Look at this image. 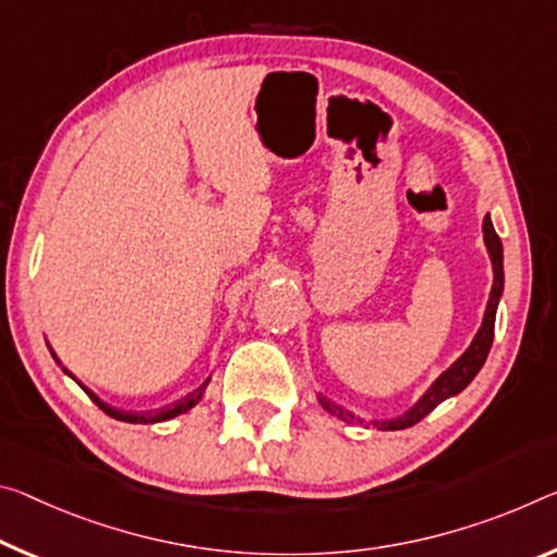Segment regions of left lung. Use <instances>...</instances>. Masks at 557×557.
Returning a JSON list of instances; mask_svg holds the SVG:
<instances>
[{"mask_svg": "<svg viewBox=\"0 0 557 557\" xmlns=\"http://www.w3.org/2000/svg\"><path fill=\"white\" fill-rule=\"evenodd\" d=\"M483 240H485V247H488L491 264H493V287H491L488 305H485L481 330L475 332L471 347L466 349L463 355L458 357L454 364L448 367L446 372L429 386V392L423 394L409 411L401 413V417H396V419L372 421L376 429L399 431V429L413 426V423H419L423 417H426V413L434 411L441 401H446L448 396H456L458 392H463L466 386L473 382V376L481 372L483 361H485V357H488L491 344H493V326H496V310H498V302H500V295H503V245H500V237L496 235V231H493V223H491L488 215L483 218ZM320 404L332 413V417H337L342 421L361 423V419H357L355 413L344 411L342 406L332 404L330 399H324V396H320Z\"/></svg>", "mask_w": 557, "mask_h": 557, "instance_id": "8db88e82", "label": "left lung"}]
</instances>
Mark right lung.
<instances>
[{"instance_id":"right-lung-1","label":"right lung","mask_w":557,"mask_h":557,"mask_svg":"<svg viewBox=\"0 0 557 557\" xmlns=\"http://www.w3.org/2000/svg\"><path fill=\"white\" fill-rule=\"evenodd\" d=\"M51 355H54V351H51ZM54 359H57V355H54ZM64 372H66V369H64ZM66 374H69V372H66ZM69 376H72V374H69ZM208 382H210V379H206V382H202L196 392H190L188 396H183V399H178L175 404L163 406V409H156V411H121V409H113V406L103 404L94 392H88L84 384H78V386H82V389H84L88 396H91V401H94L96 406H99L101 411L109 413L111 419H119V421H126V423H158V421L175 419V417H181V413L190 411L193 406H196V404L202 399V394H206Z\"/></svg>"}]
</instances>
